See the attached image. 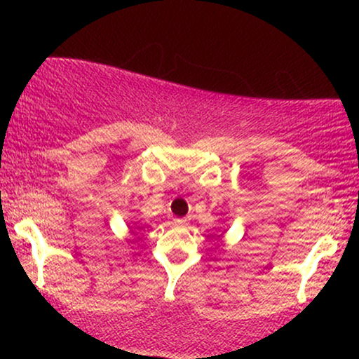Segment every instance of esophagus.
Masks as SVG:
<instances>
[{
    "instance_id": "1",
    "label": "esophagus",
    "mask_w": 359,
    "mask_h": 359,
    "mask_svg": "<svg viewBox=\"0 0 359 359\" xmlns=\"http://www.w3.org/2000/svg\"><path fill=\"white\" fill-rule=\"evenodd\" d=\"M189 221V217H179V219H175V224H179V226H182V224H185V222Z\"/></svg>"
}]
</instances>
